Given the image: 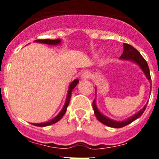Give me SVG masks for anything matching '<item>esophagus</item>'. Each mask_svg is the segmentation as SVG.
Returning <instances> with one entry per match:
<instances>
[{
  "instance_id": "esophagus-1",
  "label": "esophagus",
  "mask_w": 159,
  "mask_h": 159,
  "mask_svg": "<svg viewBox=\"0 0 159 159\" xmlns=\"http://www.w3.org/2000/svg\"><path fill=\"white\" fill-rule=\"evenodd\" d=\"M81 77H82L83 80H88L91 77V73L88 72V71H84L82 75H81Z\"/></svg>"
}]
</instances>
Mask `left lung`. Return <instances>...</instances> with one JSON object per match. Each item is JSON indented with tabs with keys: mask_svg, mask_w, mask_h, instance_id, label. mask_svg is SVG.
Instances as JSON below:
<instances>
[{
	"mask_svg": "<svg viewBox=\"0 0 159 159\" xmlns=\"http://www.w3.org/2000/svg\"><path fill=\"white\" fill-rule=\"evenodd\" d=\"M120 60H130L134 62V64H136L137 65L139 66V67L141 68V70L143 71V72L144 73V75H146L147 79L150 81V83L151 82V75H150V69H149L148 64H147V61L144 60L142 55L140 54L139 52L136 50L134 47H132L130 44H127V43H123V52L121 55V57H119ZM96 90V88H95ZM92 106H93L94 109V113H95V116L98 119L99 122H101L102 123H103L104 125L107 126V127H114V128H120V127H125L127 125L130 124V123H132L133 121H134L135 119H137L138 118H139L142 116L145 111L146 107H147V105L143 107V109H141L140 111L137 112L136 114L133 115L132 116H130L128 119L123 120V121H116L114 119H110V118L107 117L104 115H102L99 110L97 107L96 105V100L95 99H94L93 103H92Z\"/></svg>",
	"mask_w": 159,
	"mask_h": 159,
	"instance_id": "left-lung-1",
	"label": "left lung"
}]
</instances>
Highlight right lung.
<instances>
[{
	"label": "right lung",
	"mask_w": 159,
	"mask_h": 159,
	"mask_svg": "<svg viewBox=\"0 0 159 159\" xmlns=\"http://www.w3.org/2000/svg\"><path fill=\"white\" fill-rule=\"evenodd\" d=\"M34 42H36V43H45V44H48V45H59V44L61 43V40H60V39H57V40H49V39H45V40H35ZM78 83H79V80L75 79V80H74L70 84L69 88H68V92H67V98H66L65 103H64V107H63L62 110L60 111V113H59L58 115L54 118V119L49 120L48 122H45V123H32V124L35 125V126H37V127H47V126H49V125L54 124V123H57L59 120H60V119H62V117L64 116V114H65L66 111H67V106H68V104H69L72 90L76 87Z\"/></svg>",
	"instance_id": "add662e5"
}]
</instances>
